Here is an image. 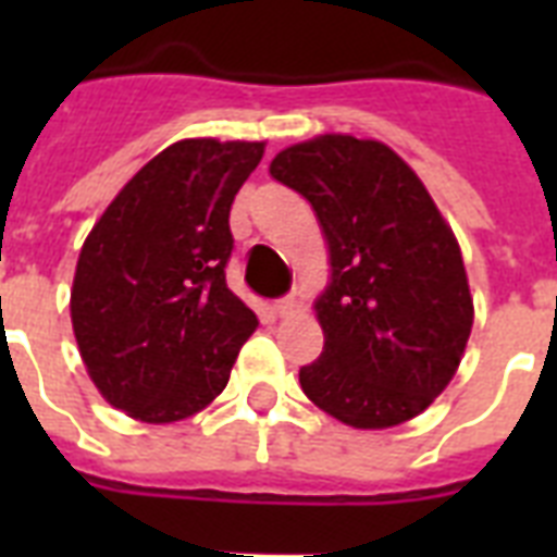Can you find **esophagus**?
<instances>
[{
  "instance_id": "esophagus-1",
  "label": "esophagus",
  "mask_w": 557,
  "mask_h": 557,
  "mask_svg": "<svg viewBox=\"0 0 557 557\" xmlns=\"http://www.w3.org/2000/svg\"><path fill=\"white\" fill-rule=\"evenodd\" d=\"M300 306H304V295H300V292H292V295L283 297V300H277V304L271 306V309H274V314H277V318H288V314H295Z\"/></svg>"
}]
</instances>
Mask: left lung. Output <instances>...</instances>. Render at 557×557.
Instances as JSON below:
<instances>
[{
	"label": "left lung",
	"mask_w": 557,
	"mask_h": 557,
	"mask_svg": "<svg viewBox=\"0 0 557 557\" xmlns=\"http://www.w3.org/2000/svg\"><path fill=\"white\" fill-rule=\"evenodd\" d=\"M269 173L314 208L332 283L318 297L323 352L300 387L338 422L381 431L448 387L474 300L457 236L413 170L381 141L318 135L277 152Z\"/></svg>",
	"instance_id": "1"
}]
</instances>
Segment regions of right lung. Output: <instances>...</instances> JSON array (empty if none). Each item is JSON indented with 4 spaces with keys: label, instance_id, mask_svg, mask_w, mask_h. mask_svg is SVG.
Instances as JSON below:
<instances>
[{
    "label": "right lung",
    "instance_id": "right-lung-1",
    "mask_svg": "<svg viewBox=\"0 0 557 557\" xmlns=\"http://www.w3.org/2000/svg\"><path fill=\"white\" fill-rule=\"evenodd\" d=\"M262 141L185 138L117 193L81 248L72 326L89 379L133 419L168 424L225 389L257 314L227 288L231 205Z\"/></svg>",
    "mask_w": 557,
    "mask_h": 557
}]
</instances>
